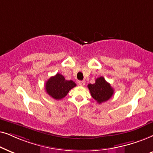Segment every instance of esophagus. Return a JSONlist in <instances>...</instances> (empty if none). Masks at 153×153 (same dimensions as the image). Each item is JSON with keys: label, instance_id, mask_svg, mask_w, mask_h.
<instances>
[{"label": "esophagus", "instance_id": "1", "mask_svg": "<svg viewBox=\"0 0 153 153\" xmlns=\"http://www.w3.org/2000/svg\"><path fill=\"white\" fill-rule=\"evenodd\" d=\"M78 84H79V85H80V86L83 87L85 85V81H79Z\"/></svg>", "mask_w": 153, "mask_h": 153}]
</instances>
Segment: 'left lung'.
<instances>
[{
	"instance_id": "obj_1",
	"label": "left lung",
	"mask_w": 153,
	"mask_h": 153,
	"mask_svg": "<svg viewBox=\"0 0 153 153\" xmlns=\"http://www.w3.org/2000/svg\"><path fill=\"white\" fill-rule=\"evenodd\" d=\"M93 99L99 103L105 102L111 99L114 94V89L103 77L96 79L95 83L87 85Z\"/></svg>"
}]
</instances>
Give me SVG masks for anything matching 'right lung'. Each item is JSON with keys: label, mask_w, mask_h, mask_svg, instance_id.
Here are the masks:
<instances>
[{"label": "right lung", "mask_w": 153, "mask_h": 153, "mask_svg": "<svg viewBox=\"0 0 153 153\" xmlns=\"http://www.w3.org/2000/svg\"><path fill=\"white\" fill-rule=\"evenodd\" d=\"M75 86L76 84L73 81L65 80L62 74L56 73L46 82L45 90L53 99L59 100L66 97L68 91Z\"/></svg>", "instance_id": "right-lung-1"}]
</instances>
